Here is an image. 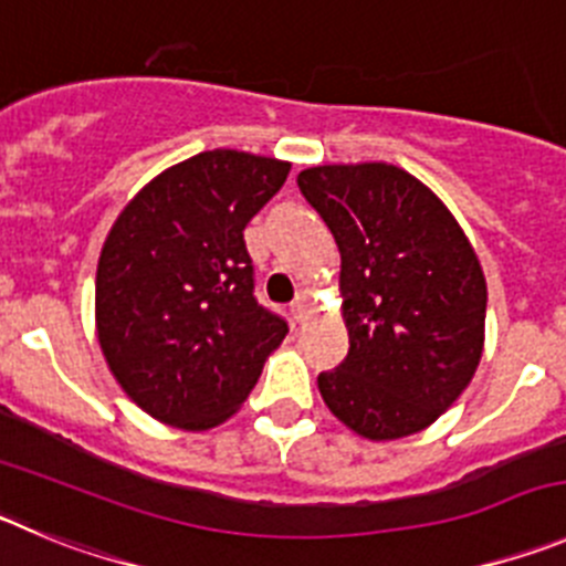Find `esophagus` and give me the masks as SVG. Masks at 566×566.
I'll use <instances>...</instances> for the list:
<instances>
[{
  "mask_svg": "<svg viewBox=\"0 0 566 566\" xmlns=\"http://www.w3.org/2000/svg\"><path fill=\"white\" fill-rule=\"evenodd\" d=\"M292 314H294V319H297V323H305V319L311 317V300L305 297V294H300V297L294 300Z\"/></svg>",
  "mask_w": 566,
  "mask_h": 566,
  "instance_id": "esophagus-1",
  "label": "esophagus"
}]
</instances>
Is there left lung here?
I'll list each match as a JSON object with an SVG mask.
<instances>
[{
    "instance_id": "left-lung-1",
    "label": "left lung",
    "mask_w": 566,
    "mask_h": 566,
    "mask_svg": "<svg viewBox=\"0 0 566 566\" xmlns=\"http://www.w3.org/2000/svg\"><path fill=\"white\" fill-rule=\"evenodd\" d=\"M297 185L342 258L350 350L319 373L325 407L376 443L432 427L483 359L489 289L469 235L398 165H317Z\"/></svg>"
}]
</instances>
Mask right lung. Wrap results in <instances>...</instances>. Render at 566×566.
Segmentation results:
<instances>
[{"instance_id":"1","label":"right lung","mask_w":566,"mask_h":566,"mask_svg":"<svg viewBox=\"0 0 566 566\" xmlns=\"http://www.w3.org/2000/svg\"><path fill=\"white\" fill-rule=\"evenodd\" d=\"M292 163L216 148L170 165L114 219L95 277L103 359L143 412L207 432L238 412L289 325L252 294L243 227Z\"/></svg>"}]
</instances>
